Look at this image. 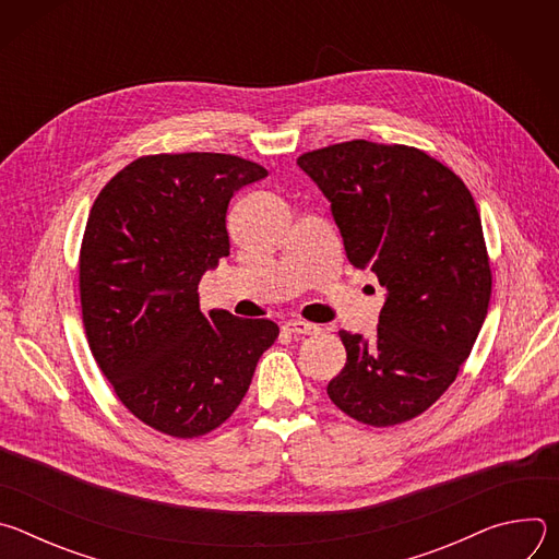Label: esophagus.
Wrapping results in <instances>:
<instances>
[{
    "mask_svg": "<svg viewBox=\"0 0 559 559\" xmlns=\"http://www.w3.org/2000/svg\"><path fill=\"white\" fill-rule=\"evenodd\" d=\"M285 332L289 334H318L323 328L321 325H313V323H307V321H287L283 325Z\"/></svg>",
    "mask_w": 559,
    "mask_h": 559,
    "instance_id": "obj_1",
    "label": "esophagus"
}]
</instances>
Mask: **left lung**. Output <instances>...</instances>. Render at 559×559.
<instances>
[{
    "instance_id": "obj_1",
    "label": "left lung",
    "mask_w": 559,
    "mask_h": 559,
    "mask_svg": "<svg viewBox=\"0 0 559 559\" xmlns=\"http://www.w3.org/2000/svg\"><path fill=\"white\" fill-rule=\"evenodd\" d=\"M296 164L332 203L345 252L386 289L376 336L338 332L347 362L332 403L369 427L425 414L455 380L483 330L491 263L464 181L412 145L354 139Z\"/></svg>"
}]
</instances>
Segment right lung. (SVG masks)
<instances>
[{
	"label": "right lung",
	"instance_id": "1",
	"mask_svg": "<svg viewBox=\"0 0 559 559\" xmlns=\"http://www.w3.org/2000/svg\"><path fill=\"white\" fill-rule=\"evenodd\" d=\"M265 177L234 154H147L93 203L79 250L86 338L123 407L166 436L221 427L278 336L265 318L199 307L201 276L229 254V199Z\"/></svg>",
	"mask_w": 559,
	"mask_h": 559
}]
</instances>
